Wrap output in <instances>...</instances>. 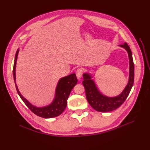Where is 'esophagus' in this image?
I'll use <instances>...</instances> for the list:
<instances>
[{
	"label": "esophagus",
	"instance_id": "34e87169",
	"mask_svg": "<svg viewBox=\"0 0 150 150\" xmlns=\"http://www.w3.org/2000/svg\"><path fill=\"white\" fill-rule=\"evenodd\" d=\"M76 74L77 78L78 79H81V78H82V75H83V70L82 69H78L76 72Z\"/></svg>",
	"mask_w": 150,
	"mask_h": 150
}]
</instances>
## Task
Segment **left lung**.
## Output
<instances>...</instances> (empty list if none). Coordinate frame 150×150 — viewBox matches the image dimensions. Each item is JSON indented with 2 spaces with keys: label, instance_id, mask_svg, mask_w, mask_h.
<instances>
[{
  "label": "left lung",
  "instance_id": "1",
  "mask_svg": "<svg viewBox=\"0 0 150 150\" xmlns=\"http://www.w3.org/2000/svg\"><path fill=\"white\" fill-rule=\"evenodd\" d=\"M124 48L128 52L129 57V79L125 88L121 94L115 97H109L101 93L98 88L93 76L88 72L83 74V84L85 88L86 96L89 104L95 110L99 112H110L118 108L126 99L133 87L134 77V67L132 57V52L130 47L126 42L122 45H119Z\"/></svg>",
  "mask_w": 150,
  "mask_h": 150
}]
</instances>
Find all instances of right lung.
<instances>
[{"instance_id": "obj_1", "label": "right lung", "mask_w": 150, "mask_h": 150, "mask_svg": "<svg viewBox=\"0 0 150 150\" xmlns=\"http://www.w3.org/2000/svg\"><path fill=\"white\" fill-rule=\"evenodd\" d=\"M19 52V49H18L16 54L13 67V80H14L16 89L19 96L29 110L38 116L44 117V118H52V117L59 116L64 111L67 106V100L69 96L71 90L78 83L76 74L72 73L63 77L59 80L56 88L55 96L51 104L42 107H37L32 104L28 99H26L22 96L16 84V67Z\"/></svg>"}]
</instances>
